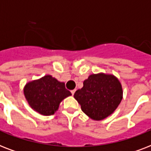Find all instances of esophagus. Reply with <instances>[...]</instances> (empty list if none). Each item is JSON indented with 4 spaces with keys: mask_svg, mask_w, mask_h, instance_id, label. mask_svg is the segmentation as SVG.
I'll return each mask as SVG.
<instances>
[{
    "mask_svg": "<svg viewBox=\"0 0 151 151\" xmlns=\"http://www.w3.org/2000/svg\"><path fill=\"white\" fill-rule=\"evenodd\" d=\"M75 92H76V90L73 89V90H72V91H71V93H72V95H73L74 93H75Z\"/></svg>",
    "mask_w": 151,
    "mask_h": 151,
    "instance_id": "34e87169",
    "label": "esophagus"
}]
</instances>
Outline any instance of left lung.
I'll use <instances>...</instances> for the list:
<instances>
[{"mask_svg":"<svg viewBox=\"0 0 151 151\" xmlns=\"http://www.w3.org/2000/svg\"><path fill=\"white\" fill-rule=\"evenodd\" d=\"M83 85L73 96L83 112L95 121L110 116L122 99V85L114 75L103 73L91 74Z\"/></svg>","mask_w":151,"mask_h":151,"instance_id":"1","label":"left lung"}]
</instances>
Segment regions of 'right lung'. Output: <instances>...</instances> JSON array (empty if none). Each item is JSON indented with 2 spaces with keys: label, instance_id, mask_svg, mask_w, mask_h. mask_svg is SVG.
Masks as SVG:
<instances>
[{
  "label": "right lung",
  "instance_id": "add662e5",
  "mask_svg": "<svg viewBox=\"0 0 151 151\" xmlns=\"http://www.w3.org/2000/svg\"><path fill=\"white\" fill-rule=\"evenodd\" d=\"M23 92L32 109L45 116L54 114L61 101L71 96L65 84L51 75L28 82Z\"/></svg>",
  "mask_w": 151,
  "mask_h": 151
}]
</instances>
